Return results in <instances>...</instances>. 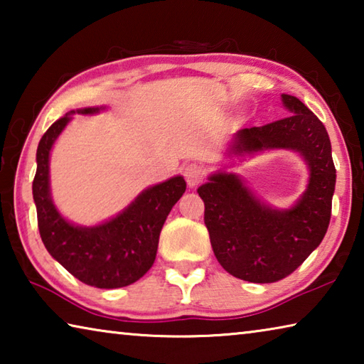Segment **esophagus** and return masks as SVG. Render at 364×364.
Returning <instances> with one entry per match:
<instances>
[{"label":"esophagus","instance_id":"34e87169","mask_svg":"<svg viewBox=\"0 0 364 364\" xmlns=\"http://www.w3.org/2000/svg\"><path fill=\"white\" fill-rule=\"evenodd\" d=\"M183 175H184V180H186V183H188V186L194 188L202 180H204L205 170H204V167H200V165H197V164H189L184 167Z\"/></svg>","mask_w":364,"mask_h":364}]
</instances>
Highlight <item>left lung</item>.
Instances as JSON below:
<instances>
[{"label": "left lung", "mask_w": 364, "mask_h": 364, "mask_svg": "<svg viewBox=\"0 0 364 364\" xmlns=\"http://www.w3.org/2000/svg\"><path fill=\"white\" fill-rule=\"evenodd\" d=\"M291 115L263 127L244 128L228 144V156L294 151L308 167V184L292 207L274 208L236 173L215 171L197 189L213 254L234 278L276 282L297 269L328 231L336 188L329 134L318 117L291 95H281Z\"/></svg>", "instance_id": "8db88e82"}]
</instances>
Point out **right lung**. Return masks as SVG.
<instances>
[{"label": "right lung", "mask_w": 364, "mask_h": 364, "mask_svg": "<svg viewBox=\"0 0 364 364\" xmlns=\"http://www.w3.org/2000/svg\"><path fill=\"white\" fill-rule=\"evenodd\" d=\"M106 107L77 109L54 122L36 149L33 200L41 241L54 260L85 284L100 289L130 286L149 271L156 260L162 226L186 191L181 175L154 184L136 196L115 217L95 226H78L56 208L49 186V157L59 134L73 114L91 115Z\"/></svg>", "instance_id": "add662e5"}]
</instances>
